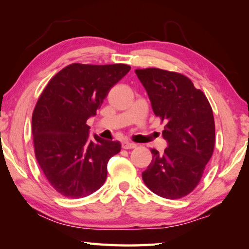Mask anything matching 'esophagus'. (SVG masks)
I'll list each match as a JSON object with an SVG mask.
<instances>
[{
  "instance_id": "esophagus-1",
  "label": "esophagus",
  "mask_w": 249,
  "mask_h": 249,
  "mask_svg": "<svg viewBox=\"0 0 249 249\" xmlns=\"http://www.w3.org/2000/svg\"><path fill=\"white\" fill-rule=\"evenodd\" d=\"M136 144L132 142H128V141H124L122 142V148L124 149H133V148H136Z\"/></svg>"
}]
</instances>
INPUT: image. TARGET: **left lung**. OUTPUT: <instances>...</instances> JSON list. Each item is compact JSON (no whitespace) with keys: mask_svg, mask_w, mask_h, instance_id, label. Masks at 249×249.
Returning a JSON list of instances; mask_svg holds the SVG:
<instances>
[{"mask_svg":"<svg viewBox=\"0 0 249 249\" xmlns=\"http://www.w3.org/2000/svg\"><path fill=\"white\" fill-rule=\"evenodd\" d=\"M155 115L165 123V153L150 149L153 160L142 172L150 191L180 199L195 190L213 155L215 124L205 94L185 75L158 68L135 70Z\"/></svg>","mask_w":249,"mask_h":249,"instance_id":"8db88e82","label":"left lung"}]
</instances>
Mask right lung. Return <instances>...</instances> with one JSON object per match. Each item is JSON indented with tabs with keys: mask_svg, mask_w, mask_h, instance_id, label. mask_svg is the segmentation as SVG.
I'll list each match as a JSON object with an SVG mask.
<instances>
[{
	"mask_svg": "<svg viewBox=\"0 0 249 249\" xmlns=\"http://www.w3.org/2000/svg\"><path fill=\"white\" fill-rule=\"evenodd\" d=\"M128 65L71 64L45 87L32 116L34 150L50 185L61 196L79 199L102 187L107 162L120 142L89 136L87 120L96 115L111 88Z\"/></svg>",
	"mask_w": 249,
	"mask_h": 249,
	"instance_id": "1",
	"label": "right lung"
}]
</instances>
